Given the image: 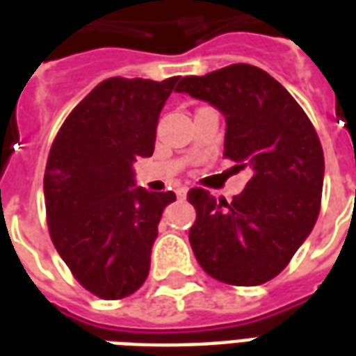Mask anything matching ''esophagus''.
I'll use <instances>...</instances> for the list:
<instances>
[{
    "instance_id": "esophagus-1",
    "label": "esophagus",
    "mask_w": 356,
    "mask_h": 356,
    "mask_svg": "<svg viewBox=\"0 0 356 356\" xmlns=\"http://www.w3.org/2000/svg\"><path fill=\"white\" fill-rule=\"evenodd\" d=\"M186 193H188V188H186V186H177V188H175V194H177L179 200L186 198Z\"/></svg>"
}]
</instances>
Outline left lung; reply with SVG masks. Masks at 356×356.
Here are the masks:
<instances>
[{
  "mask_svg": "<svg viewBox=\"0 0 356 356\" xmlns=\"http://www.w3.org/2000/svg\"><path fill=\"white\" fill-rule=\"evenodd\" d=\"M175 91L209 102L225 116L223 156L252 179L231 202L191 188L196 221L188 240L200 267L232 286L275 278L313 231L321 211L324 154L303 108L252 65L186 76Z\"/></svg>",
  "mask_w": 356,
  "mask_h": 356,
  "instance_id": "left-lung-1",
  "label": "left lung"
}]
</instances>
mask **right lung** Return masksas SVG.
Listing matches in <instances>:
<instances>
[{"label":"right lung","instance_id":"1","mask_svg":"<svg viewBox=\"0 0 356 356\" xmlns=\"http://www.w3.org/2000/svg\"><path fill=\"white\" fill-rule=\"evenodd\" d=\"M177 81H101L53 140L43 177L51 240L97 298H127L147 280L158 223L175 194L135 186L133 162L154 152L158 118Z\"/></svg>","mask_w":356,"mask_h":356}]
</instances>
